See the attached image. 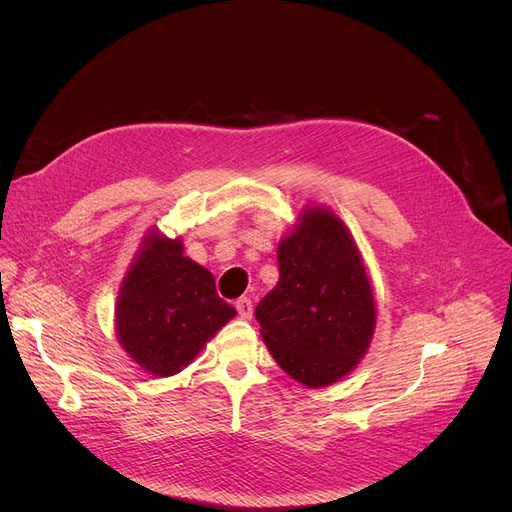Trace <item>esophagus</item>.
Here are the masks:
<instances>
[{"label": "esophagus", "mask_w": 512, "mask_h": 512, "mask_svg": "<svg viewBox=\"0 0 512 512\" xmlns=\"http://www.w3.org/2000/svg\"><path fill=\"white\" fill-rule=\"evenodd\" d=\"M236 311H238V315L242 317V319H251L253 317V303H251V299H238L236 301Z\"/></svg>", "instance_id": "1"}]
</instances>
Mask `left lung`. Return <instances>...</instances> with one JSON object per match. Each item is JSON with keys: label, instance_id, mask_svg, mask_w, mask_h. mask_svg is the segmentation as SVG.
I'll return each instance as SVG.
<instances>
[{"label": "left lung", "instance_id": "obj_1", "mask_svg": "<svg viewBox=\"0 0 512 512\" xmlns=\"http://www.w3.org/2000/svg\"><path fill=\"white\" fill-rule=\"evenodd\" d=\"M278 284L257 305L274 361L307 388H326L367 355L378 301L357 242L338 215L311 203L278 242Z\"/></svg>", "mask_w": 512, "mask_h": 512}]
</instances>
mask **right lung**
<instances>
[{"instance_id":"obj_1","label":"right lung","mask_w":512,"mask_h":512,"mask_svg":"<svg viewBox=\"0 0 512 512\" xmlns=\"http://www.w3.org/2000/svg\"><path fill=\"white\" fill-rule=\"evenodd\" d=\"M234 315L207 267L184 257L180 236L147 230L114 307L116 338L132 363L155 378H170L191 365Z\"/></svg>"}]
</instances>
